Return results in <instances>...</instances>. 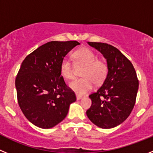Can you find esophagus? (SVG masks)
I'll use <instances>...</instances> for the list:
<instances>
[{
	"mask_svg": "<svg viewBox=\"0 0 153 153\" xmlns=\"http://www.w3.org/2000/svg\"><path fill=\"white\" fill-rule=\"evenodd\" d=\"M80 99H82V97H81V96L76 95V100H80Z\"/></svg>",
	"mask_w": 153,
	"mask_h": 153,
	"instance_id": "obj_1",
	"label": "esophagus"
}]
</instances>
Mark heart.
Returning <instances> with one entry per match:
<instances>
[{
    "label": "heart",
    "instance_id": "b5f03b06",
    "mask_svg": "<svg viewBox=\"0 0 153 153\" xmlns=\"http://www.w3.org/2000/svg\"><path fill=\"white\" fill-rule=\"evenodd\" d=\"M73 56L76 67H85L81 76L83 78L74 80L69 84L70 88L77 95H85L91 91L93 82L100 84L105 80L108 73V65L105 61L98 60V56L92 50L82 48L74 53ZM60 73L67 79L75 77L76 66L67 57L60 63Z\"/></svg>",
    "mask_w": 153,
    "mask_h": 153
}]
</instances>
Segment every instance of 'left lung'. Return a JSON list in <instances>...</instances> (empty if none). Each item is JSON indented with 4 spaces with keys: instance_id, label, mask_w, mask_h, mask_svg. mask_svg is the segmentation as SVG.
Wrapping results in <instances>:
<instances>
[{
    "instance_id": "1",
    "label": "left lung",
    "mask_w": 153,
    "mask_h": 153,
    "mask_svg": "<svg viewBox=\"0 0 153 153\" xmlns=\"http://www.w3.org/2000/svg\"><path fill=\"white\" fill-rule=\"evenodd\" d=\"M87 44L103 55L108 73L102 86L89 96L92 105L86 115L97 126L110 129L123 123L132 112L139 81L132 63L117 48L104 43Z\"/></svg>"
}]
</instances>
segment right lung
I'll return each instance as SVG.
<instances>
[{"label":"right lung","mask_w":153,"mask_h":153,"mask_svg":"<svg viewBox=\"0 0 153 153\" xmlns=\"http://www.w3.org/2000/svg\"><path fill=\"white\" fill-rule=\"evenodd\" d=\"M79 44L75 40L48 42L21 63L15 79L17 101L25 117L36 126L50 129L60 123L76 100L60 76V63Z\"/></svg>","instance_id":"1"}]
</instances>
